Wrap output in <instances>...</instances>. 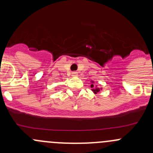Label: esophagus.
Returning <instances> with one entry per match:
<instances>
[{
	"instance_id": "1",
	"label": "esophagus",
	"mask_w": 153,
	"mask_h": 153,
	"mask_svg": "<svg viewBox=\"0 0 153 153\" xmlns=\"http://www.w3.org/2000/svg\"><path fill=\"white\" fill-rule=\"evenodd\" d=\"M72 76H74V77H77V76H78V73H77V72H73L72 73Z\"/></svg>"
}]
</instances>
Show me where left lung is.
<instances>
[{"label": "left lung", "instance_id": "obj_1", "mask_svg": "<svg viewBox=\"0 0 153 153\" xmlns=\"http://www.w3.org/2000/svg\"><path fill=\"white\" fill-rule=\"evenodd\" d=\"M92 83H93V81H92ZM91 87L92 88V91H93V92L95 94H97L98 93V92H99L100 91H101V88H99V87H98V86H94V84H91Z\"/></svg>", "mask_w": 153, "mask_h": 153}]
</instances>
